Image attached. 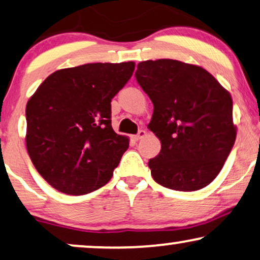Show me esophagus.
<instances>
[{"label": "esophagus", "mask_w": 260, "mask_h": 260, "mask_svg": "<svg viewBox=\"0 0 260 260\" xmlns=\"http://www.w3.org/2000/svg\"><path fill=\"white\" fill-rule=\"evenodd\" d=\"M144 136H147V131L146 130H140V131H138V134L135 135V136H134V140L138 141V140H141V138H143Z\"/></svg>", "instance_id": "obj_1"}]
</instances>
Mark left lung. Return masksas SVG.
I'll return each instance as SVG.
<instances>
[{
  "mask_svg": "<svg viewBox=\"0 0 260 260\" xmlns=\"http://www.w3.org/2000/svg\"><path fill=\"white\" fill-rule=\"evenodd\" d=\"M135 76L154 105L148 129L161 142L148 162L153 179L177 191L205 187L237 137L231 94L204 68L177 59L140 62Z\"/></svg>",
  "mask_w": 260,
  "mask_h": 260,
  "instance_id": "8db88e82",
  "label": "left lung"
}]
</instances>
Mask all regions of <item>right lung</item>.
<instances>
[{"label": "right lung", "mask_w": 260, "mask_h": 260, "mask_svg": "<svg viewBox=\"0 0 260 260\" xmlns=\"http://www.w3.org/2000/svg\"><path fill=\"white\" fill-rule=\"evenodd\" d=\"M134 70L135 62L59 69L27 101V151L53 188L80 196L112 178L129 137L112 129L111 100Z\"/></svg>", "instance_id": "obj_1"}]
</instances>
